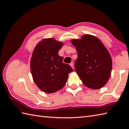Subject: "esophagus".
<instances>
[{
  "mask_svg": "<svg viewBox=\"0 0 129 129\" xmlns=\"http://www.w3.org/2000/svg\"><path fill=\"white\" fill-rule=\"evenodd\" d=\"M70 66L71 67H72V68H73V69H74V64H73V62H71L70 63Z\"/></svg>",
  "mask_w": 129,
  "mask_h": 129,
  "instance_id": "esophagus-1",
  "label": "esophagus"
}]
</instances>
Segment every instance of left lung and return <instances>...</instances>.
<instances>
[{
  "mask_svg": "<svg viewBox=\"0 0 129 129\" xmlns=\"http://www.w3.org/2000/svg\"><path fill=\"white\" fill-rule=\"evenodd\" d=\"M77 51L74 67L85 86L97 89L109 79L112 60L104 45L96 37L85 35L81 40L71 41Z\"/></svg>",
  "mask_w": 129,
  "mask_h": 129,
  "instance_id": "1",
  "label": "left lung"
}]
</instances>
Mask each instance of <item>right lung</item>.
Wrapping results in <instances>:
<instances>
[{
	"label": "right lung",
	"instance_id": "right-lung-1",
	"mask_svg": "<svg viewBox=\"0 0 129 129\" xmlns=\"http://www.w3.org/2000/svg\"><path fill=\"white\" fill-rule=\"evenodd\" d=\"M63 44L53 39H44L37 45L31 59L30 67L36 84L45 93H51L64 86L68 75L72 72L70 66L63 63L58 55Z\"/></svg>",
	"mask_w": 129,
	"mask_h": 129
}]
</instances>
